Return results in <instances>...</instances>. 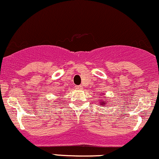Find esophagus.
<instances>
[{
  "label": "esophagus",
  "mask_w": 159,
  "mask_h": 159,
  "mask_svg": "<svg viewBox=\"0 0 159 159\" xmlns=\"http://www.w3.org/2000/svg\"><path fill=\"white\" fill-rule=\"evenodd\" d=\"M75 88L77 90H81L82 89V86H81V85H76Z\"/></svg>",
  "instance_id": "esophagus-1"
}]
</instances>
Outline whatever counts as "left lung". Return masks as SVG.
Wrapping results in <instances>:
<instances>
[{
    "label": "left lung",
    "instance_id": "1",
    "mask_svg": "<svg viewBox=\"0 0 159 159\" xmlns=\"http://www.w3.org/2000/svg\"><path fill=\"white\" fill-rule=\"evenodd\" d=\"M104 95H105V94H104ZM105 99H106V98H105ZM106 100H102V101H100V102H99V105H102V106H104V105H106Z\"/></svg>",
    "mask_w": 159,
    "mask_h": 159
}]
</instances>
